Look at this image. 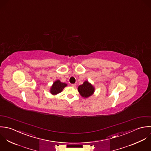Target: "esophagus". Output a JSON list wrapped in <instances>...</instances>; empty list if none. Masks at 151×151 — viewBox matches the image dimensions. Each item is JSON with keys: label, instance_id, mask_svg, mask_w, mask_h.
<instances>
[{"label": "esophagus", "instance_id": "34e87169", "mask_svg": "<svg viewBox=\"0 0 151 151\" xmlns=\"http://www.w3.org/2000/svg\"><path fill=\"white\" fill-rule=\"evenodd\" d=\"M71 86L73 87H76L77 85H76V84H72Z\"/></svg>", "mask_w": 151, "mask_h": 151}]
</instances>
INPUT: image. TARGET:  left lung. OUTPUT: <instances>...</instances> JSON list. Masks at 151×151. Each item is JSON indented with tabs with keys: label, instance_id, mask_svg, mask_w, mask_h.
<instances>
[{
	"label": "left lung",
	"instance_id": "1",
	"mask_svg": "<svg viewBox=\"0 0 151 151\" xmlns=\"http://www.w3.org/2000/svg\"><path fill=\"white\" fill-rule=\"evenodd\" d=\"M78 91L81 97L87 99L94 94L95 88L88 81H85L82 85L78 86Z\"/></svg>",
	"mask_w": 151,
	"mask_h": 151
}]
</instances>
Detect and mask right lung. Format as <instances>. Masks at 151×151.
I'll list each match as a JSON object with an SVG mask.
<instances>
[{
  "instance_id": "1",
  "label": "right lung",
  "mask_w": 151,
  "mask_h": 151,
  "mask_svg": "<svg viewBox=\"0 0 151 151\" xmlns=\"http://www.w3.org/2000/svg\"><path fill=\"white\" fill-rule=\"evenodd\" d=\"M67 86V84L64 83H62L60 80H57L55 81L52 85L51 86L50 92L53 96H55L59 93H60L63 89Z\"/></svg>"
}]
</instances>
